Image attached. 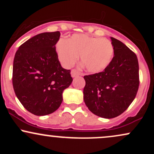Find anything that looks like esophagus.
Segmentation results:
<instances>
[{
    "label": "esophagus",
    "mask_w": 154,
    "mask_h": 154,
    "mask_svg": "<svg viewBox=\"0 0 154 154\" xmlns=\"http://www.w3.org/2000/svg\"><path fill=\"white\" fill-rule=\"evenodd\" d=\"M71 75L72 77H76L77 76L80 75V72L77 69H72L71 71Z\"/></svg>",
    "instance_id": "esophagus-1"
}]
</instances>
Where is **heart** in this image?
I'll return each instance as SVG.
<instances>
[{
	"mask_svg": "<svg viewBox=\"0 0 154 154\" xmlns=\"http://www.w3.org/2000/svg\"><path fill=\"white\" fill-rule=\"evenodd\" d=\"M58 57L64 67L73 66L80 56L81 64L86 71L96 74L110 65L114 54L113 44L108 39L86 34L74 35L56 45Z\"/></svg>",
	"mask_w": 154,
	"mask_h": 154,
	"instance_id": "heart-1",
	"label": "heart"
}]
</instances>
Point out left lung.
<instances>
[{
    "mask_svg": "<svg viewBox=\"0 0 154 154\" xmlns=\"http://www.w3.org/2000/svg\"><path fill=\"white\" fill-rule=\"evenodd\" d=\"M114 56L109 66L99 73L84 76L85 103L92 113L111 119L126 110L139 88V65L133 51L111 38Z\"/></svg>",
    "mask_w": 154,
    "mask_h": 154,
    "instance_id": "1",
    "label": "left lung"
}]
</instances>
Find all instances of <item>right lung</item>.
<instances>
[{
	"label": "right lung",
	"mask_w": 154,
	"mask_h": 154,
	"mask_svg": "<svg viewBox=\"0 0 154 154\" xmlns=\"http://www.w3.org/2000/svg\"><path fill=\"white\" fill-rule=\"evenodd\" d=\"M60 32H43L19 46L13 64L14 90L21 103L37 116L54 112L71 85L70 70L61 66L56 51Z\"/></svg>",
	"instance_id": "obj_1"
}]
</instances>
